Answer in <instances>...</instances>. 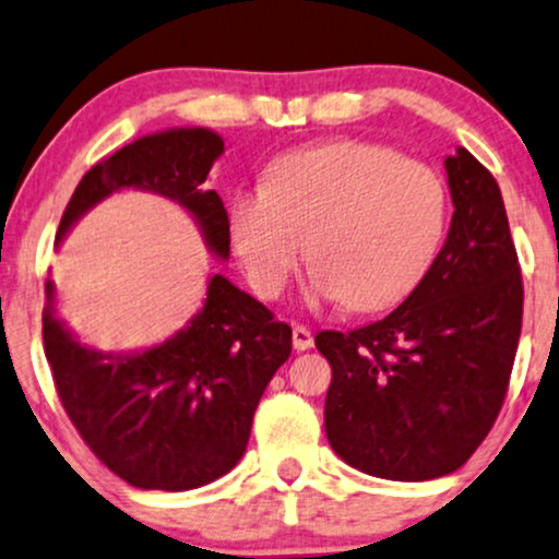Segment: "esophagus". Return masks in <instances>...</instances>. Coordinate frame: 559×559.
Wrapping results in <instances>:
<instances>
[{
    "label": "esophagus",
    "instance_id": "esophagus-1",
    "mask_svg": "<svg viewBox=\"0 0 559 559\" xmlns=\"http://www.w3.org/2000/svg\"><path fill=\"white\" fill-rule=\"evenodd\" d=\"M292 341H294V348L296 350H309L314 345L312 332L304 328V324H296L294 332H292Z\"/></svg>",
    "mask_w": 559,
    "mask_h": 559
}]
</instances>
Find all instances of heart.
<instances>
[{
	"mask_svg": "<svg viewBox=\"0 0 559 559\" xmlns=\"http://www.w3.org/2000/svg\"><path fill=\"white\" fill-rule=\"evenodd\" d=\"M443 227L447 193L433 169L369 141L286 154L265 188L235 198L229 218L260 296L284 292L307 252L312 301H348L353 312L405 299L433 263Z\"/></svg>",
	"mask_w": 559,
	"mask_h": 559,
	"instance_id": "heart-1",
	"label": "heart"
}]
</instances>
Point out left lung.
I'll use <instances>...</instances> for the list:
<instances>
[{
	"label": "left lung",
	"instance_id": "1",
	"mask_svg": "<svg viewBox=\"0 0 559 559\" xmlns=\"http://www.w3.org/2000/svg\"><path fill=\"white\" fill-rule=\"evenodd\" d=\"M451 227L413 294L384 320L324 330V433L345 464L397 483L462 467L503 407L524 286L503 195L472 154L443 159Z\"/></svg>",
	"mask_w": 559,
	"mask_h": 559
}]
</instances>
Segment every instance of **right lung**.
<instances>
[{
	"mask_svg": "<svg viewBox=\"0 0 559 559\" xmlns=\"http://www.w3.org/2000/svg\"><path fill=\"white\" fill-rule=\"evenodd\" d=\"M222 154L224 139L211 129L131 141L84 175L56 247L90 209L133 188L186 209L211 255L227 260V209L206 188ZM44 348L69 420L105 467L141 490L182 492L214 483L242 459L267 381L292 356V328L216 273L203 307L165 343L105 353L80 343L56 314V286L46 281Z\"/></svg>",
	"mask_w": 559,
	"mask_h": 559,
	"instance_id": "right-lung-1",
	"label": "right lung"
}]
</instances>
